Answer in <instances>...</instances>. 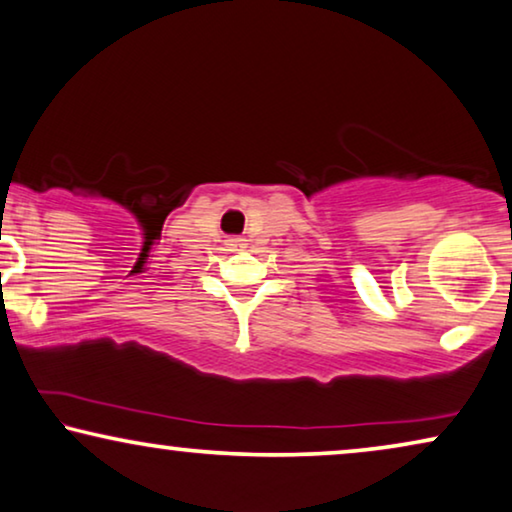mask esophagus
<instances>
[{
  "label": "esophagus",
  "mask_w": 512,
  "mask_h": 512,
  "mask_svg": "<svg viewBox=\"0 0 512 512\" xmlns=\"http://www.w3.org/2000/svg\"><path fill=\"white\" fill-rule=\"evenodd\" d=\"M226 247H228V251H242L244 247H247V240H244V237H228Z\"/></svg>",
  "instance_id": "1"
}]
</instances>
